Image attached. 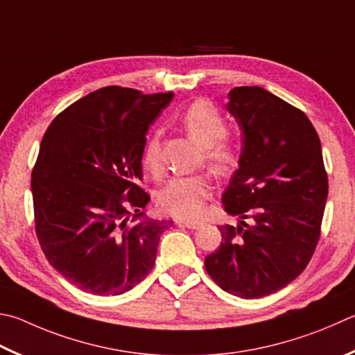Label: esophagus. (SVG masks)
<instances>
[{"label":"esophagus","instance_id":"34e87169","mask_svg":"<svg viewBox=\"0 0 355 355\" xmlns=\"http://www.w3.org/2000/svg\"><path fill=\"white\" fill-rule=\"evenodd\" d=\"M180 225H183V227H186V228H189V230H198V228H202V223H198V222H189V220H186V222H178Z\"/></svg>","mask_w":355,"mask_h":355}]
</instances>
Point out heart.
Returning a JSON list of instances; mask_svg holds the SVG:
<instances>
[{
	"label": "heart",
	"mask_w": 355,
	"mask_h": 355,
	"mask_svg": "<svg viewBox=\"0 0 355 355\" xmlns=\"http://www.w3.org/2000/svg\"><path fill=\"white\" fill-rule=\"evenodd\" d=\"M178 124L194 143L202 147L209 171L217 177L228 175L239 163V147L227 135V121L208 101H196L178 114ZM143 164L149 172L158 173L163 164L159 133L147 139L143 152ZM211 196L208 175L172 178L157 196L158 208L177 218H198Z\"/></svg>",
	"instance_id": "obj_1"
}]
</instances>
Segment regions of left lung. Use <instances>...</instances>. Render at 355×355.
<instances>
[{"label": "left lung", "mask_w": 355, "mask_h": 355, "mask_svg": "<svg viewBox=\"0 0 355 355\" xmlns=\"http://www.w3.org/2000/svg\"><path fill=\"white\" fill-rule=\"evenodd\" d=\"M228 96L242 153L222 202L241 220L218 228L222 243L205 268L225 292L262 298L307 267L329 184L318 133L300 108L261 87H236Z\"/></svg>", "instance_id": "1"}]
</instances>
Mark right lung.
<instances>
[{"instance_id": "right-lung-1", "label": "right lung", "mask_w": 355, "mask_h": 355, "mask_svg": "<svg viewBox=\"0 0 355 355\" xmlns=\"http://www.w3.org/2000/svg\"><path fill=\"white\" fill-rule=\"evenodd\" d=\"M172 98L104 87L57 114L44 133L31 182L37 239L51 266L83 292L125 293L153 268L172 220L144 217L149 196L138 180L146 133Z\"/></svg>"}]
</instances>
